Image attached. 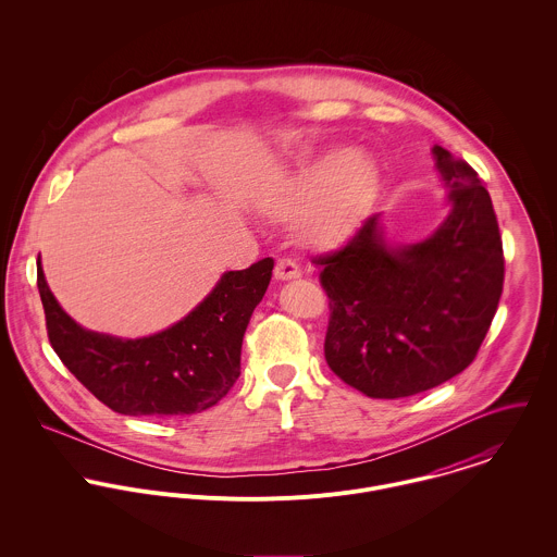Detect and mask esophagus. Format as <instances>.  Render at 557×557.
Returning <instances> with one entry per match:
<instances>
[{
  "label": "esophagus",
  "mask_w": 557,
  "mask_h": 557,
  "mask_svg": "<svg viewBox=\"0 0 557 557\" xmlns=\"http://www.w3.org/2000/svg\"><path fill=\"white\" fill-rule=\"evenodd\" d=\"M302 272L298 268V263L289 257H281L274 265V278L276 281H294V278H300Z\"/></svg>",
  "instance_id": "34e87169"
}]
</instances>
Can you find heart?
Wrapping results in <instances>:
<instances>
[{"label":"heart","instance_id":"1","mask_svg":"<svg viewBox=\"0 0 557 557\" xmlns=\"http://www.w3.org/2000/svg\"><path fill=\"white\" fill-rule=\"evenodd\" d=\"M380 184L375 160L332 150L313 160L272 199L270 212L283 223H300L302 238L336 246L364 221Z\"/></svg>","mask_w":557,"mask_h":557}]
</instances>
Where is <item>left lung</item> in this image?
Segmentation results:
<instances>
[{
  "mask_svg": "<svg viewBox=\"0 0 557 557\" xmlns=\"http://www.w3.org/2000/svg\"><path fill=\"white\" fill-rule=\"evenodd\" d=\"M453 210L433 236L391 246L369 216L343 248L313 259L330 300L327 367L371 398L411 397L468 369L504 287V250L486 188L442 146Z\"/></svg>",
  "mask_w": 557,
  "mask_h": 557,
  "instance_id": "obj_1",
  "label": "left lung"
}]
</instances>
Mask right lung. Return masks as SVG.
<instances>
[{"label":"right lung","mask_w":557,"mask_h":557,"mask_svg":"<svg viewBox=\"0 0 557 557\" xmlns=\"http://www.w3.org/2000/svg\"><path fill=\"white\" fill-rule=\"evenodd\" d=\"M274 259L221 276L210 296L159 334L117 338L83 330L53 298L38 259V292L51 347L81 384L124 416H190L225 397L239 377L242 338Z\"/></svg>","instance_id":"1"}]
</instances>
